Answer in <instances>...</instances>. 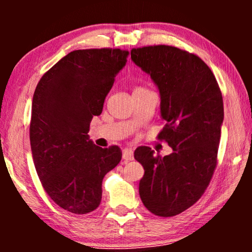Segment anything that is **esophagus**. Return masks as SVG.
I'll use <instances>...</instances> for the list:
<instances>
[{
	"mask_svg": "<svg viewBox=\"0 0 252 252\" xmlns=\"http://www.w3.org/2000/svg\"><path fill=\"white\" fill-rule=\"evenodd\" d=\"M123 159L126 161L134 159V153L130 148H125V149L123 150Z\"/></svg>",
	"mask_w": 252,
	"mask_h": 252,
	"instance_id": "1",
	"label": "esophagus"
}]
</instances>
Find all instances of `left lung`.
I'll use <instances>...</instances> for the list:
<instances>
[{
  "instance_id": "1",
  "label": "left lung",
  "mask_w": 252,
  "mask_h": 252,
  "mask_svg": "<svg viewBox=\"0 0 252 252\" xmlns=\"http://www.w3.org/2000/svg\"><path fill=\"white\" fill-rule=\"evenodd\" d=\"M130 58L159 91L166 124L158 139L173 150L164 157L149 147L135 150L144 168L140 197L154 215L173 217L195 204L212 178L223 122L221 92L201 58L175 47L137 48Z\"/></svg>"
}]
</instances>
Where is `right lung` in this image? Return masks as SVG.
I'll return each instance as SVG.
<instances>
[{
    "instance_id": "right-lung-1",
    "label": "right lung",
    "mask_w": 252,
    "mask_h": 252,
    "mask_svg": "<svg viewBox=\"0 0 252 252\" xmlns=\"http://www.w3.org/2000/svg\"><path fill=\"white\" fill-rule=\"evenodd\" d=\"M127 55L120 49L71 51L41 78L34 92L33 161L44 190L68 212L94 211L102 199L103 178L122 159L118 147L102 149L88 132Z\"/></svg>"
}]
</instances>
